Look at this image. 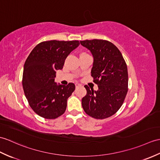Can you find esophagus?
<instances>
[{
    "label": "esophagus",
    "mask_w": 160,
    "mask_h": 160,
    "mask_svg": "<svg viewBox=\"0 0 160 160\" xmlns=\"http://www.w3.org/2000/svg\"><path fill=\"white\" fill-rule=\"evenodd\" d=\"M80 86V84L79 83H76V87H78Z\"/></svg>",
    "instance_id": "34e87169"
}]
</instances>
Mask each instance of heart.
Returning <instances> with one entry per match:
<instances>
[{"label":"heart","mask_w":160,"mask_h":160,"mask_svg":"<svg viewBox=\"0 0 160 160\" xmlns=\"http://www.w3.org/2000/svg\"><path fill=\"white\" fill-rule=\"evenodd\" d=\"M86 54V53H84V52H83V53H82L81 54Z\"/></svg>","instance_id":"b5f03b06"}]
</instances>
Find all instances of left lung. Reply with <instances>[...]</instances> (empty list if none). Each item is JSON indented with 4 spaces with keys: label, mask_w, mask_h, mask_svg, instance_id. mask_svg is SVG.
<instances>
[{
    "label": "left lung",
    "mask_w": 160,
    "mask_h": 160,
    "mask_svg": "<svg viewBox=\"0 0 160 160\" xmlns=\"http://www.w3.org/2000/svg\"><path fill=\"white\" fill-rule=\"evenodd\" d=\"M82 46L91 51L93 57L91 76L98 90L87 85V95L82 106L89 116L103 119L112 116L123 103L128 91V72L126 62L117 46L108 41H80Z\"/></svg>",
    "instance_id": "left-lung-1"
}]
</instances>
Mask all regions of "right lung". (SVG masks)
Listing matches in <instances>:
<instances>
[{
	"instance_id": "1",
	"label": "right lung",
	"mask_w": 160,
	"mask_h": 160,
	"mask_svg": "<svg viewBox=\"0 0 160 160\" xmlns=\"http://www.w3.org/2000/svg\"><path fill=\"white\" fill-rule=\"evenodd\" d=\"M79 41L51 40L38 44L24 65L22 86L28 104L39 116L54 119L65 112L67 101L75 90V84L57 85L56 72L62 69Z\"/></svg>"
}]
</instances>
